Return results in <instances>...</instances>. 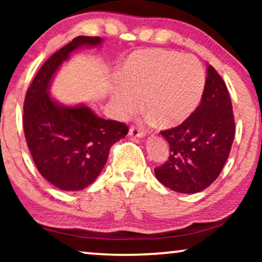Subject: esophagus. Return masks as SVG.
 Returning <instances> with one entry per match:
<instances>
[{
	"instance_id": "34e87169",
	"label": "esophagus",
	"mask_w": 262,
	"mask_h": 262,
	"mask_svg": "<svg viewBox=\"0 0 262 262\" xmlns=\"http://www.w3.org/2000/svg\"><path fill=\"white\" fill-rule=\"evenodd\" d=\"M128 135L134 136V137H137V138H143L145 136V132L138 127L131 126L130 130H128Z\"/></svg>"
}]
</instances>
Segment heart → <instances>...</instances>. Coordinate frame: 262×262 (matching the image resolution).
<instances>
[{"instance_id":"obj_1","label":"heart","mask_w":262,"mask_h":262,"mask_svg":"<svg viewBox=\"0 0 262 262\" xmlns=\"http://www.w3.org/2000/svg\"><path fill=\"white\" fill-rule=\"evenodd\" d=\"M205 88V70L195 57L166 50H144L125 63L123 80L112 102L119 117L143 106L162 126L181 124L198 107Z\"/></svg>"}]
</instances>
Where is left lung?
Wrapping results in <instances>:
<instances>
[{
  "instance_id": "1",
  "label": "left lung",
  "mask_w": 262,
  "mask_h": 262,
  "mask_svg": "<svg viewBox=\"0 0 262 262\" xmlns=\"http://www.w3.org/2000/svg\"><path fill=\"white\" fill-rule=\"evenodd\" d=\"M169 143V157L155 168L161 184L179 193H196L218 178L235 136L232 105L223 78L207 67L200 105L177 127L160 132Z\"/></svg>"
}]
</instances>
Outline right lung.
Here are the masks:
<instances>
[{
  "instance_id": "obj_1",
  "label": "right lung",
  "mask_w": 262,
  "mask_h": 262,
  "mask_svg": "<svg viewBox=\"0 0 262 262\" xmlns=\"http://www.w3.org/2000/svg\"><path fill=\"white\" fill-rule=\"evenodd\" d=\"M102 44L100 37L80 35L42 64L27 89L24 131L39 173L63 191H81L95 181L105 167L111 146L128 128L117 120L96 116L88 106H66L50 94L59 67L71 53Z\"/></svg>"
}]
</instances>
